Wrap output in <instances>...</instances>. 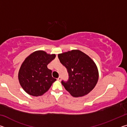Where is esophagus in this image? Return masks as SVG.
<instances>
[{"label": "esophagus", "mask_w": 127, "mask_h": 127, "mask_svg": "<svg viewBox=\"0 0 127 127\" xmlns=\"http://www.w3.org/2000/svg\"><path fill=\"white\" fill-rule=\"evenodd\" d=\"M58 81H61V79H62V78H61V76H59V77H58Z\"/></svg>", "instance_id": "1"}]
</instances>
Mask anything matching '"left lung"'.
Instances as JSON below:
<instances>
[{"label": "left lung", "instance_id": "left-lung-1", "mask_svg": "<svg viewBox=\"0 0 127 127\" xmlns=\"http://www.w3.org/2000/svg\"><path fill=\"white\" fill-rule=\"evenodd\" d=\"M61 63L66 68L68 79L62 81L66 91L73 97L86 95L95 87L98 79L95 63L79 50H72L58 55Z\"/></svg>", "mask_w": 127, "mask_h": 127}]
</instances>
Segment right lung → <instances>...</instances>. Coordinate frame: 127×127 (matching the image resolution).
I'll return each instance as SVG.
<instances>
[{"label": "right lung", "instance_id": "right-lung-1", "mask_svg": "<svg viewBox=\"0 0 127 127\" xmlns=\"http://www.w3.org/2000/svg\"><path fill=\"white\" fill-rule=\"evenodd\" d=\"M55 58V54L37 51L23 62L19 71L18 79L21 86L27 94L33 96L42 95L57 80L52 77V70L47 67Z\"/></svg>", "mask_w": 127, "mask_h": 127}]
</instances>
